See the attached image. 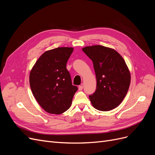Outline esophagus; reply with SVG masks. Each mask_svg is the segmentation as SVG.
I'll return each mask as SVG.
<instances>
[{
	"label": "esophagus",
	"mask_w": 155,
	"mask_h": 155,
	"mask_svg": "<svg viewBox=\"0 0 155 155\" xmlns=\"http://www.w3.org/2000/svg\"><path fill=\"white\" fill-rule=\"evenodd\" d=\"M83 85H79V87H78V88H79V91H82L83 90Z\"/></svg>",
	"instance_id": "1"
}]
</instances>
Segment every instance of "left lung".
I'll use <instances>...</instances> for the list:
<instances>
[{"instance_id":"left-lung-1","label":"left lung","mask_w":155,"mask_h":155,"mask_svg":"<svg viewBox=\"0 0 155 155\" xmlns=\"http://www.w3.org/2000/svg\"><path fill=\"white\" fill-rule=\"evenodd\" d=\"M83 51L93 63L97 85L89 96L92 106L101 111L118 107L125 97L130 74L124 58L114 49L101 45L86 46Z\"/></svg>"}]
</instances>
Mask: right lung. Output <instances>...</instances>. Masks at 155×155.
Listing matches in <instances>:
<instances>
[{
	"label": "right lung",
	"mask_w": 155,
	"mask_h": 155,
	"mask_svg": "<svg viewBox=\"0 0 155 155\" xmlns=\"http://www.w3.org/2000/svg\"><path fill=\"white\" fill-rule=\"evenodd\" d=\"M73 50L71 47H59L45 51L30 72L33 95L48 113L59 114L67 110L78 91L66 67Z\"/></svg>",
	"instance_id": "right-lung-1"
}]
</instances>
